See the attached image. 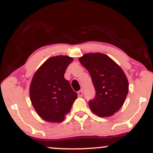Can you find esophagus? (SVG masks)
<instances>
[{
	"mask_svg": "<svg viewBox=\"0 0 153 153\" xmlns=\"http://www.w3.org/2000/svg\"><path fill=\"white\" fill-rule=\"evenodd\" d=\"M78 95L79 96H82V91L80 90L79 91H78Z\"/></svg>",
	"mask_w": 153,
	"mask_h": 153,
	"instance_id": "obj_1",
	"label": "esophagus"
}]
</instances>
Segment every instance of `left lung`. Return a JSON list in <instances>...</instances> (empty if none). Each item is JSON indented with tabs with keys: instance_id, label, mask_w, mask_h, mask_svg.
<instances>
[{
	"instance_id": "obj_1",
	"label": "left lung",
	"mask_w": 153,
	"mask_h": 153,
	"mask_svg": "<svg viewBox=\"0 0 153 153\" xmlns=\"http://www.w3.org/2000/svg\"><path fill=\"white\" fill-rule=\"evenodd\" d=\"M79 61L90 73L96 96L89 101L93 113L100 117L114 114L124 104L129 83L124 71L113 59L102 53H88Z\"/></svg>"
}]
</instances>
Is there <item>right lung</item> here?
Here are the masks:
<instances>
[{"instance_id": "1", "label": "right lung", "mask_w": 153, "mask_h": 153, "mask_svg": "<svg viewBox=\"0 0 153 153\" xmlns=\"http://www.w3.org/2000/svg\"><path fill=\"white\" fill-rule=\"evenodd\" d=\"M73 60L68 56L50 57L33 77L29 88L31 103L38 115L47 122H62L77 99V94L64 78Z\"/></svg>"}]
</instances>
